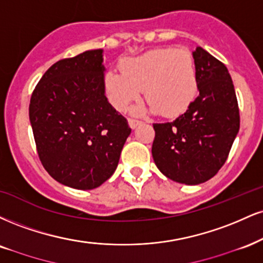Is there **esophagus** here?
<instances>
[{
	"instance_id": "obj_1",
	"label": "esophagus",
	"mask_w": 263,
	"mask_h": 263,
	"mask_svg": "<svg viewBox=\"0 0 263 263\" xmlns=\"http://www.w3.org/2000/svg\"><path fill=\"white\" fill-rule=\"evenodd\" d=\"M140 123H141L140 120H136V119H132V118L128 119V125H129V127H131V128H136L138 125H140Z\"/></svg>"
}]
</instances>
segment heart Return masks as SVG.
<instances>
[{
  "mask_svg": "<svg viewBox=\"0 0 263 263\" xmlns=\"http://www.w3.org/2000/svg\"><path fill=\"white\" fill-rule=\"evenodd\" d=\"M104 87L118 110L137 101L144 89L152 111L173 118L185 112L197 97V69L189 50L162 47L126 60L121 72L107 71ZM135 111L143 112L144 107H136Z\"/></svg>",
  "mask_w": 263,
  "mask_h": 263,
  "instance_id": "b5f03b06",
  "label": "heart"
}]
</instances>
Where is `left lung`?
<instances>
[{
  "label": "left lung",
  "instance_id": "8db88e82",
  "mask_svg": "<svg viewBox=\"0 0 263 263\" xmlns=\"http://www.w3.org/2000/svg\"><path fill=\"white\" fill-rule=\"evenodd\" d=\"M198 97L173 122L153 123L152 156L173 181L198 185L224 165L240 127L235 89L223 62L196 47Z\"/></svg>",
  "mask_w": 263,
  "mask_h": 263
}]
</instances>
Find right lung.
Here are the masks:
<instances>
[{
  "instance_id": "add662e5",
  "label": "right lung",
  "mask_w": 263,
  "mask_h": 263,
  "mask_svg": "<svg viewBox=\"0 0 263 263\" xmlns=\"http://www.w3.org/2000/svg\"><path fill=\"white\" fill-rule=\"evenodd\" d=\"M103 50L62 59L44 73L29 104L37 156L56 181L78 190L112 175L131 134L105 97Z\"/></svg>"
}]
</instances>
